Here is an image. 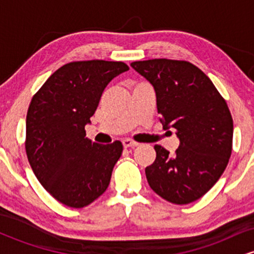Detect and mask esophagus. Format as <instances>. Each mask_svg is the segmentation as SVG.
<instances>
[{
  "label": "esophagus",
  "instance_id": "1",
  "mask_svg": "<svg viewBox=\"0 0 254 254\" xmlns=\"http://www.w3.org/2000/svg\"><path fill=\"white\" fill-rule=\"evenodd\" d=\"M122 143H123V147L124 148H135V147H137V145H138V143H136V142L131 141V139H124V141L122 142Z\"/></svg>",
  "mask_w": 254,
  "mask_h": 254
}]
</instances>
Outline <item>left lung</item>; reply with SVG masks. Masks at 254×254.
I'll use <instances>...</instances> for the list:
<instances>
[{"instance_id": "1", "label": "left lung", "mask_w": 254, "mask_h": 254, "mask_svg": "<svg viewBox=\"0 0 254 254\" xmlns=\"http://www.w3.org/2000/svg\"><path fill=\"white\" fill-rule=\"evenodd\" d=\"M153 86L164 129L179 138L176 154L155 145L156 159L145 168L155 193L174 204L204 196L222 176L233 143V119L214 83L185 61L149 60L130 64Z\"/></svg>"}]
</instances>
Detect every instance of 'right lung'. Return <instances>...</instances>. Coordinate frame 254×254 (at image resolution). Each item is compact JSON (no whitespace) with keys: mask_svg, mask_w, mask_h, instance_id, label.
Masks as SVG:
<instances>
[{"mask_svg":"<svg viewBox=\"0 0 254 254\" xmlns=\"http://www.w3.org/2000/svg\"><path fill=\"white\" fill-rule=\"evenodd\" d=\"M127 70L123 62H71L32 98L26 117L28 161L44 189L64 205L83 208L109 188L123 145L89 141L84 127L107 84Z\"/></svg>","mask_w":254,"mask_h":254,"instance_id":"add662e5","label":"right lung"}]
</instances>
